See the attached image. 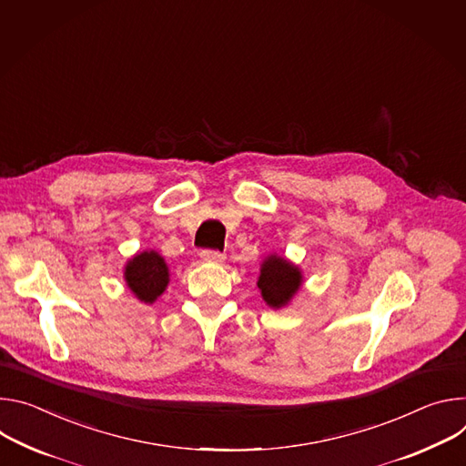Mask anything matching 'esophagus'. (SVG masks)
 Segmentation results:
<instances>
[{"label":"esophagus","instance_id":"esophagus-1","mask_svg":"<svg viewBox=\"0 0 466 466\" xmlns=\"http://www.w3.org/2000/svg\"><path fill=\"white\" fill-rule=\"evenodd\" d=\"M199 255L205 263H222L226 259V255L218 249H201Z\"/></svg>","mask_w":466,"mask_h":466}]
</instances>
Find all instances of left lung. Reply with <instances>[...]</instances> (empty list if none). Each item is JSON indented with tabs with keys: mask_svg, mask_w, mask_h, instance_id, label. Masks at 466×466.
Wrapping results in <instances>:
<instances>
[{
	"mask_svg": "<svg viewBox=\"0 0 466 466\" xmlns=\"http://www.w3.org/2000/svg\"><path fill=\"white\" fill-rule=\"evenodd\" d=\"M299 285H301L299 270L276 255L268 257V259L263 263L259 281H257V287L261 289L265 301L274 309L287 305L290 298L296 294V290L299 289Z\"/></svg>",
	"mask_w": 466,
	"mask_h": 466,
	"instance_id": "8db88e82",
	"label": "left lung"
}]
</instances>
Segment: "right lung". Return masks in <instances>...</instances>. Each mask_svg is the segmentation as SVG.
Masks as SVG:
<instances>
[{
	"label": "right lung",
	"mask_w": 466,
	"mask_h": 466,
	"mask_svg": "<svg viewBox=\"0 0 466 466\" xmlns=\"http://www.w3.org/2000/svg\"><path fill=\"white\" fill-rule=\"evenodd\" d=\"M126 281L140 301L153 303L168 285V267L157 251L138 253L126 267Z\"/></svg>",
	"instance_id": "add662e5"
}]
</instances>
